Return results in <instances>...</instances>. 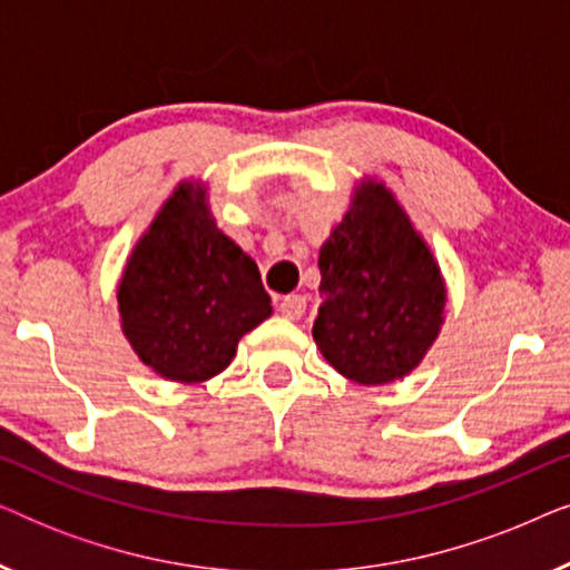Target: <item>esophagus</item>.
Instances as JSON below:
<instances>
[{
    "label": "esophagus",
    "mask_w": 570,
    "mask_h": 570,
    "mask_svg": "<svg viewBox=\"0 0 570 570\" xmlns=\"http://www.w3.org/2000/svg\"><path fill=\"white\" fill-rule=\"evenodd\" d=\"M303 311H306V298H303V295H298V293L285 295L283 303H279V314H283L285 318H291V322L301 318Z\"/></svg>",
    "instance_id": "34e87169"
}]
</instances>
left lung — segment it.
Returning a JSON list of instances; mask_svg holds the SVG:
<instances>
[{
	"label": "left lung",
	"mask_w": 570,
	"mask_h": 570,
	"mask_svg": "<svg viewBox=\"0 0 570 570\" xmlns=\"http://www.w3.org/2000/svg\"><path fill=\"white\" fill-rule=\"evenodd\" d=\"M316 347L342 376L384 386L410 376L439 340L446 279L384 181L363 176L318 252Z\"/></svg>",
	"instance_id": "obj_1"
}]
</instances>
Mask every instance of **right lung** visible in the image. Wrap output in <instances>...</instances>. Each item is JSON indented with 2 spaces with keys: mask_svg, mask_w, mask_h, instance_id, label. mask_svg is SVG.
Segmentation results:
<instances>
[{
  "mask_svg": "<svg viewBox=\"0 0 570 570\" xmlns=\"http://www.w3.org/2000/svg\"><path fill=\"white\" fill-rule=\"evenodd\" d=\"M119 322L160 379L202 384L228 368L238 340L272 316L259 267L217 228L209 186L178 181L124 264Z\"/></svg>",
  "mask_w": 570,
  "mask_h": 570,
  "instance_id": "obj_1",
  "label": "right lung"
}]
</instances>
